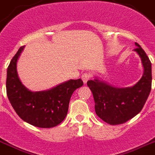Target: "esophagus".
<instances>
[{
  "mask_svg": "<svg viewBox=\"0 0 155 155\" xmlns=\"http://www.w3.org/2000/svg\"><path fill=\"white\" fill-rule=\"evenodd\" d=\"M90 77H91V74H90V73L89 72H86V73H84L81 76V79H82L83 82L84 83H86L89 80L90 78Z\"/></svg>",
  "mask_w": 155,
  "mask_h": 155,
  "instance_id": "esophagus-1",
  "label": "esophagus"
}]
</instances>
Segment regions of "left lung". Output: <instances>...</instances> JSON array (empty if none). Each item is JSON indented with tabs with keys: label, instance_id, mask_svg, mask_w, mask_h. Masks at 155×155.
<instances>
[{
	"label": "left lung",
	"instance_id": "obj_1",
	"mask_svg": "<svg viewBox=\"0 0 155 155\" xmlns=\"http://www.w3.org/2000/svg\"><path fill=\"white\" fill-rule=\"evenodd\" d=\"M134 51L142 60L144 72L135 85L127 88L112 86L96 78L87 81L95 101V112L108 124H121L135 116L143 108L151 89V62L140 47L135 43Z\"/></svg>",
	"mask_w": 155,
	"mask_h": 155
}]
</instances>
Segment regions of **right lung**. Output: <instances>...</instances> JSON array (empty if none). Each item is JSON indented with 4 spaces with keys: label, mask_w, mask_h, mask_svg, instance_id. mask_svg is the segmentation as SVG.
Instances as JSON below:
<instances>
[{
    "label": "right lung",
    "mask_w": 155,
    "mask_h": 155,
    "mask_svg": "<svg viewBox=\"0 0 155 155\" xmlns=\"http://www.w3.org/2000/svg\"><path fill=\"white\" fill-rule=\"evenodd\" d=\"M24 46L20 47L7 70L6 91L16 114L33 126L50 128L66 118L73 93L83 85L81 79L69 80L45 91L31 92L18 77L16 64Z\"/></svg>",
    "instance_id": "add662e5"
}]
</instances>
